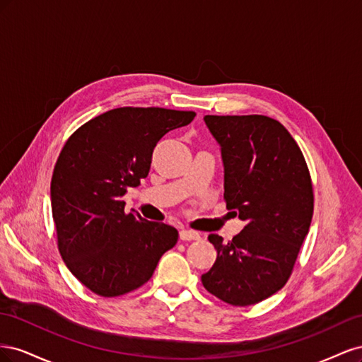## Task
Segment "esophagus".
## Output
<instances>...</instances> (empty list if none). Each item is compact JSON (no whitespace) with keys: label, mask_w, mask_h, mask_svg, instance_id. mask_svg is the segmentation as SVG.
Here are the masks:
<instances>
[{"label":"esophagus","mask_w":362,"mask_h":362,"mask_svg":"<svg viewBox=\"0 0 362 362\" xmlns=\"http://www.w3.org/2000/svg\"><path fill=\"white\" fill-rule=\"evenodd\" d=\"M199 234L196 231H192V229H181L180 231V238L184 240V242H190V240H199Z\"/></svg>","instance_id":"esophagus-1"}]
</instances>
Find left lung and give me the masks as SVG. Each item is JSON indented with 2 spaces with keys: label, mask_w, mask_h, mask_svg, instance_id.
<instances>
[{
  "label": "left lung",
  "mask_w": 362,
  "mask_h": 362,
  "mask_svg": "<svg viewBox=\"0 0 362 362\" xmlns=\"http://www.w3.org/2000/svg\"><path fill=\"white\" fill-rule=\"evenodd\" d=\"M204 120L221 146L226 208L246 225L229 242L208 235L217 258L201 281L229 305H254L291 275L313 218L310 172L298 144L275 119L208 115Z\"/></svg>",
  "instance_id": "8db88e82"
}]
</instances>
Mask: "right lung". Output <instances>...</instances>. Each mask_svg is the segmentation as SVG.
<instances>
[{
    "mask_svg": "<svg viewBox=\"0 0 362 362\" xmlns=\"http://www.w3.org/2000/svg\"><path fill=\"white\" fill-rule=\"evenodd\" d=\"M194 112L120 107L80 127L63 146L51 180L60 255L72 275L103 298L144 286L178 231L149 222L122 201L148 177L163 136L189 125Z\"/></svg>",
    "mask_w": 362,
    "mask_h": 362,
    "instance_id": "add662e5",
    "label": "right lung"
}]
</instances>
